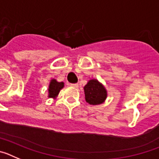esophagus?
<instances>
[{"mask_svg":"<svg viewBox=\"0 0 159 159\" xmlns=\"http://www.w3.org/2000/svg\"><path fill=\"white\" fill-rule=\"evenodd\" d=\"M71 86L73 87V88H78L79 84H71Z\"/></svg>","mask_w":159,"mask_h":159,"instance_id":"obj_1","label":"esophagus"}]
</instances>
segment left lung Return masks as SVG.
Here are the masks:
<instances>
[{
  "label": "left lung",
  "mask_w": 159,
  "mask_h": 159,
  "mask_svg": "<svg viewBox=\"0 0 159 159\" xmlns=\"http://www.w3.org/2000/svg\"><path fill=\"white\" fill-rule=\"evenodd\" d=\"M86 102L91 105H99L104 102L107 97L105 87L96 79H92L84 87Z\"/></svg>",
  "instance_id": "left-lung-1"
}]
</instances>
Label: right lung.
<instances>
[{"instance_id":"1","label":"right lung","mask_w":159,"mask_h":159,"mask_svg":"<svg viewBox=\"0 0 159 159\" xmlns=\"http://www.w3.org/2000/svg\"><path fill=\"white\" fill-rule=\"evenodd\" d=\"M64 87V82H58L56 79H52L51 80L50 83H49L48 86V98H52V99H56L58 96L59 93H60V90L62 89Z\"/></svg>"}]
</instances>
